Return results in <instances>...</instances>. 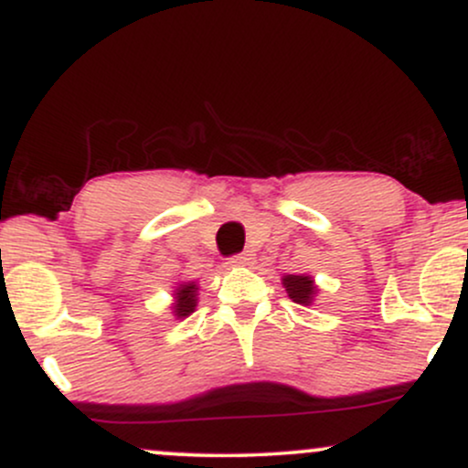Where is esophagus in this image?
I'll list each match as a JSON object with an SVG mask.
<instances>
[{
	"instance_id": "obj_1",
	"label": "esophagus",
	"mask_w": 468,
	"mask_h": 468,
	"mask_svg": "<svg viewBox=\"0 0 468 468\" xmlns=\"http://www.w3.org/2000/svg\"><path fill=\"white\" fill-rule=\"evenodd\" d=\"M250 261H252V255H250L249 250H246V252H239V255H233V257H230V264H233V266H249Z\"/></svg>"
}]
</instances>
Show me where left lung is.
I'll return each mask as SVG.
<instances>
[{
	"mask_svg": "<svg viewBox=\"0 0 468 468\" xmlns=\"http://www.w3.org/2000/svg\"><path fill=\"white\" fill-rule=\"evenodd\" d=\"M283 286H286L288 297L292 299L294 303H303V305H308L310 302H313V297L316 292L313 279L305 277V275H286L283 277Z\"/></svg>",
	"mask_w": 468,
	"mask_h": 468,
	"instance_id": "left-lung-1",
	"label": "left lung"
}]
</instances>
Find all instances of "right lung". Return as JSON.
Returning <instances> with one entry per match:
<instances>
[{"mask_svg":"<svg viewBox=\"0 0 468 468\" xmlns=\"http://www.w3.org/2000/svg\"><path fill=\"white\" fill-rule=\"evenodd\" d=\"M196 283H185L176 290V297H178V303H176V316H189L193 310H196Z\"/></svg>","mask_w":468,"mask_h":468,"instance_id":"add662e5","label":"right lung"}]
</instances>
